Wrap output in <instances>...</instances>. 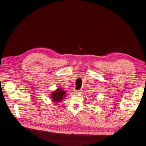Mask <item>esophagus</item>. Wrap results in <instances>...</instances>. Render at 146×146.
I'll use <instances>...</instances> for the list:
<instances>
[{"label": "esophagus", "mask_w": 146, "mask_h": 146, "mask_svg": "<svg viewBox=\"0 0 146 146\" xmlns=\"http://www.w3.org/2000/svg\"><path fill=\"white\" fill-rule=\"evenodd\" d=\"M82 90H76L75 91V92L76 93H77V94H80V92H82Z\"/></svg>", "instance_id": "obj_1"}]
</instances>
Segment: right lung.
Listing matches in <instances>:
<instances>
[{
  "label": "right lung",
  "mask_w": 146,
  "mask_h": 146,
  "mask_svg": "<svg viewBox=\"0 0 146 146\" xmlns=\"http://www.w3.org/2000/svg\"><path fill=\"white\" fill-rule=\"evenodd\" d=\"M51 95L52 101H54L55 102H58L61 101L62 100H63L64 97L66 96L65 91H64L61 88L57 89V90L55 91Z\"/></svg>",
  "instance_id": "right-lung-1"
}]
</instances>
